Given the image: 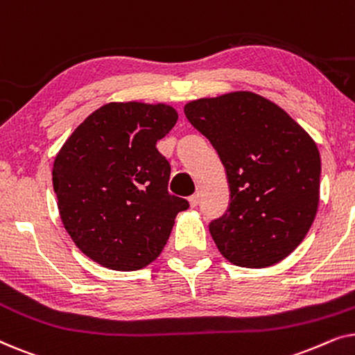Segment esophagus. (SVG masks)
<instances>
[{
  "instance_id": "1",
  "label": "esophagus",
  "mask_w": 355,
  "mask_h": 355,
  "mask_svg": "<svg viewBox=\"0 0 355 355\" xmlns=\"http://www.w3.org/2000/svg\"><path fill=\"white\" fill-rule=\"evenodd\" d=\"M198 200H200V193L196 192L193 196L189 197V202H191V207H197L198 205Z\"/></svg>"
}]
</instances>
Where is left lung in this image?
Returning <instances> with one entry per match:
<instances>
[{"label":"left lung","mask_w":355,"mask_h":355,"mask_svg":"<svg viewBox=\"0 0 355 355\" xmlns=\"http://www.w3.org/2000/svg\"><path fill=\"white\" fill-rule=\"evenodd\" d=\"M184 114L226 169L230 207L208 225L218 250L247 268L286 259L317 215L322 163L312 137L252 92L191 101Z\"/></svg>","instance_id":"obj_1"}]
</instances>
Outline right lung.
Here are the masks:
<instances>
[{"label":"right lung","mask_w":355,"mask_h":355,"mask_svg":"<svg viewBox=\"0 0 355 355\" xmlns=\"http://www.w3.org/2000/svg\"><path fill=\"white\" fill-rule=\"evenodd\" d=\"M168 105L108 103L77 128L55 158L53 189L74 244L110 270L134 271L166 245L186 198L168 192L157 142L174 128Z\"/></svg>","instance_id":"right-lung-1"}]
</instances>
